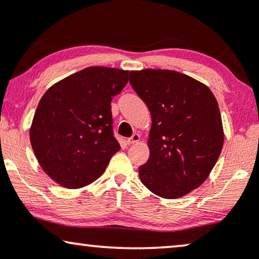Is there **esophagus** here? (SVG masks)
<instances>
[{
  "label": "esophagus",
  "mask_w": 259,
  "mask_h": 259,
  "mask_svg": "<svg viewBox=\"0 0 259 259\" xmlns=\"http://www.w3.org/2000/svg\"><path fill=\"white\" fill-rule=\"evenodd\" d=\"M140 140V136L138 133H134L132 137L131 138H128V139L126 140V143L128 144V145H132V144H136V143H138V141Z\"/></svg>",
  "instance_id": "esophagus-1"
}]
</instances>
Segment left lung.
<instances>
[{
	"label": "left lung",
	"instance_id": "left-lung-1",
	"mask_svg": "<svg viewBox=\"0 0 259 259\" xmlns=\"http://www.w3.org/2000/svg\"><path fill=\"white\" fill-rule=\"evenodd\" d=\"M130 83L152 116L141 183L167 199L185 196L205 182L221 155L218 102L207 86L176 70H133Z\"/></svg>",
	"mask_w": 259,
	"mask_h": 259
}]
</instances>
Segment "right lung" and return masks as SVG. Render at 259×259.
Wrapping results in <instances>:
<instances>
[{"label": "right lung", "mask_w": 259, "mask_h": 259, "mask_svg": "<svg viewBox=\"0 0 259 259\" xmlns=\"http://www.w3.org/2000/svg\"><path fill=\"white\" fill-rule=\"evenodd\" d=\"M128 73L88 67L59 81L41 98L30 127L31 147L44 171L61 186L90 185L120 150L111 101L126 86Z\"/></svg>", "instance_id": "add662e5"}]
</instances>
